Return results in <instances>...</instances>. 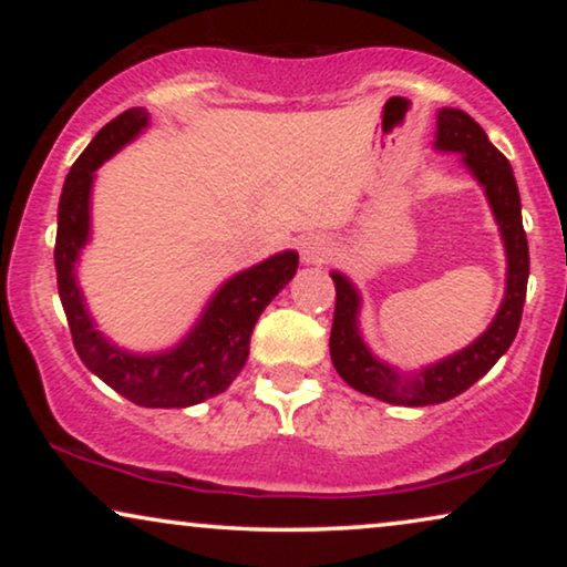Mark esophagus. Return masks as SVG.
<instances>
[{"label":"esophagus","mask_w":567,"mask_h":567,"mask_svg":"<svg viewBox=\"0 0 567 567\" xmlns=\"http://www.w3.org/2000/svg\"><path fill=\"white\" fill-rule=\"evenodd\" d=\"M330 252H332L330 239L322 235H309V237H305V243H301V260H305L307 266H320V262H328Z\"/></svg>","instance_id":"34e87169"}]
</instances>
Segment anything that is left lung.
I'll return each instance as SVG.
<instances>
[{
    "mask_svg": "<svg viewBox=\"0 0 567 567\" xmlns=\"http://www.w3.org/2000/svg\"><path fill=\"white\" fill-rule=\"evenodd\" d=\"M439 152L462 154L472 177L483 185L487 204L498 221L503 247H506V297L501 301L498 315L475 343L462 348L460 353L446 355L421 371H400L390 363L379 361L369 346L363 343L359 330L361 297L355 286L343 274H330L336 284V315L330 330V359L332 367L353 390L369 398L405 408L439 405L470 390L480 377L495 367V361L514 343L518 322H522L526 281H529V245L522 224V198H518L516 177L508 159L495 150L491 138L475 118L456 107H441L436 118Z\"/></svg>",
    "mask_w": 567,
    "mask_h": 567,
    "instance_id": "8db88e82",
    "label": "left lung"
}]
</instances>
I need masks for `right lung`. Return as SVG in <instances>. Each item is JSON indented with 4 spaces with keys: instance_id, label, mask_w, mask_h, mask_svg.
<instances>
[{
    "instance_id": "1",
    "label": "right lung",
    "mask_w": 567,
    "mask_h": 567,
    "mask_svg": "<svg viewBox=\"0 0 567 567\" xmlns=\"http://www.w3.org/2000/svg\"><path fill=\"white\" fill-rule=\"evenodd\" d=\"M150 123L144 107H128L97 131L69 169L59 200L53 260L61 307L76 353L92 374L142 408H190L227 390L250 353V336L262 309L297 274L299 255L284 250L231 276L208 301L188 336L169 351L128 353L95 328L76 286L74 266L90 239V193L95 169L142 134Z\"/></svg>"
}]
</instances>
